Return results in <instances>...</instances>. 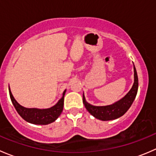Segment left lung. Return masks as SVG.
Masks as SVG:
<instances>
[{"instance_id":"8db88e82","label":"left lung","mask_w":156,"mask_h":156,"mask_svg":"<svg viewBox=\"0 0 156 156\" xmlns=\"http://www.w3.org/2000/svg\"><path fill=\"white\" fill-rule=\"evenodd\" d=\"M133 72H134L133 74L134 82L131 89L125 97L112 104L103 106H93L86 101L85 97L83 94V103L90 114L92 115L96 119L101 121L115 120L125 114L136 98L138 90V77L134 65H133Z\"/></svg>"}]
</instances>
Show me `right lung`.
<instances>
[{"mask_svg": "<svg viewBox=\"0 0 156 156\" xmlns=\"http://www.w3.org/2000/svg\"><path fill=\"white\" fill-rule=\"evenodd\" d=\"M66 90L62 94V97L56 105L48 108H26L21 106L15 100L11 93L10 88L9 87L10 97L13 104L14 107L20 116L26 122L34 125H46L55 122L59 118L63 110L64 97Z\"/></svg>", "mask_w": 156, "mask_h": 156, "instance_id": "add662e5", "label": "right lung"}]
</instances>
